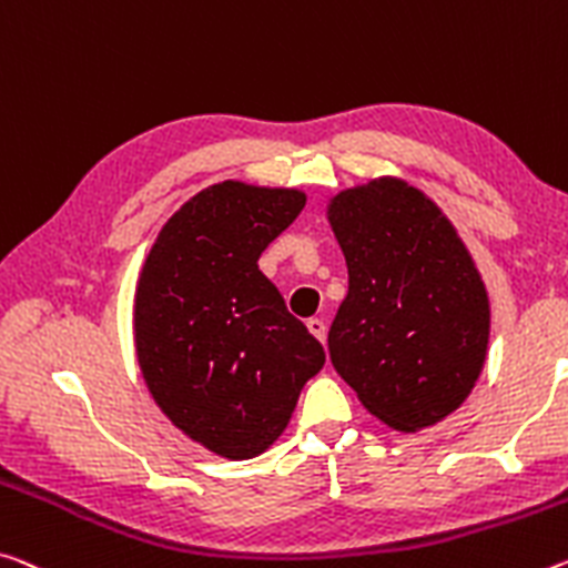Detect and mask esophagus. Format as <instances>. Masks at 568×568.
Instances as JSON below:
<instances>
[{
	"mask_svg": "<svg viewBox=\"0 0 568 568\" xmlns=\"http://www.w3.org/2000/svg\"><path fill=\"white\" fill-rule=\"evenodd\" d=\"M308 331L321 341V344H326V323L321 318H308Z\"/></svg>",
	"mask_w": 568,
	"mask_h": 568,
	"instance_id": "esophagus-1",
	"label": "esophagus"
}]
</instances>
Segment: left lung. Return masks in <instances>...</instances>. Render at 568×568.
<instances>
[{
  "mask_svg": "<svg viewBox=\"0 0 568 568\" xmlns=\"http://www.w3.org/2000/svg\"><path fill=\"white\" fill-rule=\"evenodd\" d=\"M326 217L348 267L328 331L333 368L384 425H437L470 397L488 356L490 301L473 255L397 176L344 189Z\"/></svg>",
  "mask_w": 568,
  "mask_h": 568,
  "instance_id": "1",
  "label": "left lung"
}]
</instances>
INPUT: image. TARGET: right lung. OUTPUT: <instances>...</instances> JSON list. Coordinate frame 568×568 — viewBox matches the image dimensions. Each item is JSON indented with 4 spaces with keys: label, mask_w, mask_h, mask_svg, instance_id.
<instances>
[{
    "label": "right lung",
    "mask_w": 568,
    "mask_h": 568,
    "mask_svg": "<svg viewBox=\"0 0 568 568\" xmlns=\"http://www.w3.org/2000/svg\"><path fill=\"white\" fill-rule=\"evenodd\" d=\"M303 206L301 189L212 184L171 214L141 267L133 341L143 382L171 425L227 460L265 453L326 364L257 267Z\"/></svg>",
    "instance_id": "right-lung-1"
}]
</instances>
